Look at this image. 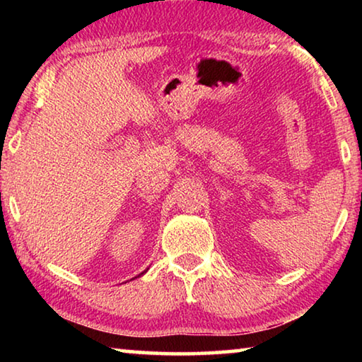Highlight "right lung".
<instances>
[{"label": "right lung", "mask_w": 362, "mask_h": 362, "mask_svg": "<svg viewBox=\"0 0 362 362\" xmlns=\"http://www.w3.org/2000/svg\"><path fill=\"white\" fill-rule=\"evenodd\" d=\"M145 272H146V269H145ZM145 272H144V273H145ZM144 273H140V274H139V276H142V274H144Z\"/></svg>", "instance_id": "right-lung-1"}]
</instances>
